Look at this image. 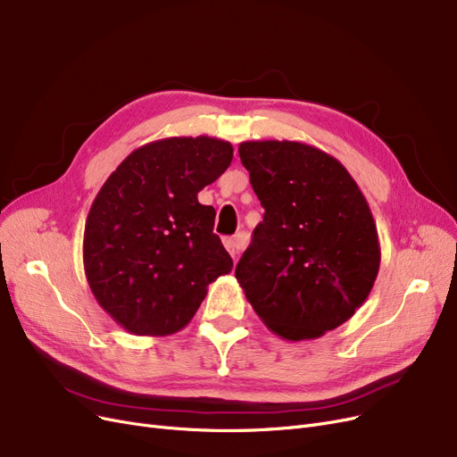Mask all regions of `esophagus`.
I'll return each instance as SVG.
<instances>
[{
    "label": "esophagus",
    "instance_id": "1",
    "mask_svg": "<svg viewBox=\"0 0 457 457\" xmlns=\"http://www.w3.org/2000/svg\"><path fill=\"white\" fill-rule=\"evenodd\" d=\"M245 245H246V239H245L243 233L233 235V237H228V239H224V246L231 253L233 260H235L237 255H239V252L245 248Z\"/></svg>",
    "mask_w": 457,
    "mask_h": 457
}]
</instances>
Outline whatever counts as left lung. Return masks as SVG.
Returning a JSON list of instances; mask_svg holds the SVG:
<instances>
[{
	"mask_svg": "<svg viewBox=\"0 0 457 457\" xmlns=\"http://www.w3.org/2000/svg\"><path fill=\"white\" fill-rule=\"evenodd\" d=\"M239 156L265 214L237 282L270 332L321 338L364 304L379 272L366 197L340 161L308 144L243 142Z\"/></svg>",
	"mask_w": 457,
	"mask_h": 457,
	"instance_id": "left-lung-1",
	"label": "left lung"
}]
</instances>
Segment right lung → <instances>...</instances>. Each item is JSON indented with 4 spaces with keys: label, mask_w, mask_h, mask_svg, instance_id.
<instances>
[{
    "label": "right lung",
    "mask_w": 457,
    "mask_h": 457,
    "mask_svg": "<svg viewBox=\"0 0 457 457\" xmlns=\"http://www.w3.org/2000/svg\"><path fill=\"white\" fill-rule=\"evenodd\" d=\"M231 158V144L218 137H164L132 151L98 190L86 220L84 270L96 303L127 332H179L207 286L231 272L212 233L216 212L197 202Z\"/></svg>",
    "instance_id": "right-lung-1"
}]
</instances>
